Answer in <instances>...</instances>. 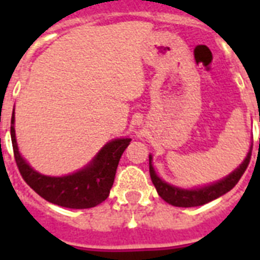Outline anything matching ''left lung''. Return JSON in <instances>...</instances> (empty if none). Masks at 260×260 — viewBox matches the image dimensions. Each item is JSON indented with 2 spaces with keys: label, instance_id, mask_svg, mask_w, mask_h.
<instances>
[{
  "label": "left lung",
  "instance_id": "1",
  "mask_svg": "<svg viewBox=\"0 0 260 260\" xmlns=\"http://www.w3.org/2000/svg\"><path fill=\"white\" fill-rule=\"evenodd\" d=\"M251 152H252V148H251L250 152L247 154V158L244 159V162L240 165V167L236 169L232 174H230L228 177H225L224 179H221V181L216 182L213 185L205 186V187H201V189L191 190L179 189V187L171 186L169 185V183H166L165 181H162V179L156 175V173H155L154 167L151 165V159L152 158L150 156L151 181H152L154 186L156 187V191H158L159 196H160L165 201L171 204V205L181 206V208L204 205V204H208V202L213 201L216 198L221 197L222 194L228 193L231 189H234L235 185L238 183L239 179L242 178V175L244 174V171H246V169L248 167V165H250Z\"/></svg>",
  "mask_w": 260,
  "mask_h": 260
}]
</instances>
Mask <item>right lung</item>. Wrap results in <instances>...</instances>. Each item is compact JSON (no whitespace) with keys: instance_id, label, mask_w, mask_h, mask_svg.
I'll list each match as a JSON object with an SVG mask.
<instances>
[{"instance_id":"right-lung-1","label":"right lung","mask_w":260,"mask_h":260,"mask_svg":"<svg viewBox=\"0 0 260 260\" xmlns=\"http://www.w3.org/2000/svg\"><path fill=\"white\" fill-rule=\"evenodd\" d=\"M13 124L14 110L10 124L14 160L22 179L40 197L55 205L70 209L93 208L108 198L113 186L120 158L129 144L131 139H116L108 143L89 166L77 173L66 177H47L30 169L29 165L18 154Z\"/></svg>"}]
</instances>
